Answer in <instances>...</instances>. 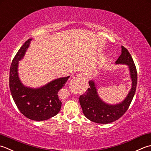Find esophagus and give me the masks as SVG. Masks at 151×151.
Segmentation results:
<instances>
[{"mask_svg": "<svg viewBox=\"0 0 151 151\" xmlns=\"http://www.w3.org/2000/svg\"><path fill=\"white\" fill-rule=\"evenodd\" d=\"M83 79H85V78L81 74H78L76 78H73L71 81H70L69 83L70 88L72 89L77 88V87H78L80 85V83H81L82 80Z\"/></svg>", "mask_w": 151, "mask_h": 151, "instance_id": "34e87169", "label": "esophagus"}]
</instances>
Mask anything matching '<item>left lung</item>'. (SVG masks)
Masks as SVG:
<instances>
[{"mask_svg": "<svg viewBox=\"0 0 151 151\" xmlns=\"http://www.w3.org/2000/svg\"><path fill=\"white\" fill-rule=\"evenodd\" d=\"M121 55L115 64L127 65L132 81V87L124 100L116 104H109L101 99L98 94L96 84L94 80L88 81L90 88L79 96V103L84 115L90 121L98 124H108L114 122L128 110L136 93L137 74L134 60L128 51L121 46Z\"/></svg>", "mask_w": 151, "mask_h": 151, "instance_id": "left-lung-1", "label": "left lung"}]
</instances>
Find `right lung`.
Masks as SVG:
<instances>
[{"label": "right lung", "instance_id": "right-lung-1", "mask_svg": "<svg viewBox=\"0 0 151 151\" xmlns=\"http://www.w3.org/2000/svg\"><path fill=\"white\" fill-rule=\"evenodd\" d=\"M32 38L21 46L12 60L10 70V88L15 104L20 112L29 119L36 121H45L56 115L60 111L62 102L58 93L70 76L55 79L38 88L24 86L18 73L19 61L23 59Z\"/></svg>", "mask_w": 151, "mask_h": 151}]
</instances>
